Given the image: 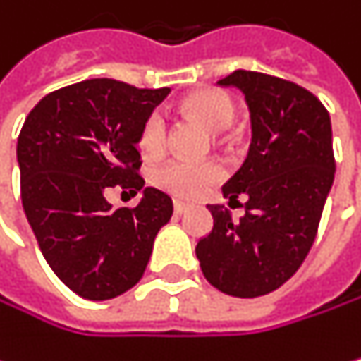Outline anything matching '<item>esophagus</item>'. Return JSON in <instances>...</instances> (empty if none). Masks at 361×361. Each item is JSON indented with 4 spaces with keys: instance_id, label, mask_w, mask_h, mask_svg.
Masks as SVG:
<instances>
[{
    "instance_id": "1",
    "label": "esophagus",
    "mask_w": 361,
    "mask_h": 361,
    "mask_svg": "<svg viewBox=\"0 0 361 361\" xmlns=\"http://www.w3.org/2000/svg\"><path fill=\"white\" fill-rule=\"evenodd\" d=\"M173 209H175V214H184L188 209V203H184V201H173Z\"/></svg>"
}]
</instances>
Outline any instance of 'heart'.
I'll return each instance as SVG.
<instances>
[{
	"mask_svg": "<svg viewBox=\"0 0 361 361\" xmlns=\"http://www.w3.org/2000/svg\"><path fill=\"white\" fill-rule=\"evenodd\" d=\"M182 111L214 133H222L235 119V102L220 90H201L182 100ZM137 145L145 158H158L166 149V119L160 111H154L141 123ZM222 177L220 164L214 160L190 162V160H169L154 169L152 182L182 199H197L207 192Z\"/></svg>",
	"mask_w": 361,
	"mask_h": 361,
	"instance_id": "obj_1",
	"label": "heart"
}]
</instances>
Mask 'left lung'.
Returning <instances> with one entry per match:
<instances>
[{"mask_svg": "<svg viewBox=\"0 0 361 361\" xmlns=\"http://www.w3.org/2000/svg\"><path fill=\"white\" fill-rule=\"evenodd\" d=\"M218 85L238 87L250 109L248 158L222 186L228 205L247 199L246 214L233 222L222 205H207L214 228L197 259L218 291L259 298L285 285L312 248L336 171L331 123L314 94L278 76L235 70Z\"/></svg>", "mask_w": 361, "mask_h": 361, "instance_id": "1", "label": "left lung"}]
</instances>
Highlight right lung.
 Segmentation results:
<instances>
[{"mask_svg": "<svg viewBox=\"0 0 361 361\" xmlns=\"http://www.w3.org/2000/svg\"><path fill=\"white\" fill-rule=\"evenodd\" d=\"M171 90L90 79L47 94L27 115L16 158L20 201L38 246L63 285L85 300H111L143 278L173 201L144 188L135 208L113 210L104 192L145 186L137 137Z\"/></svg>", "mask_w": 361, "mask_h": 361, "instance_id": "right-lung-1", "label": "right lung"}]
</instances>
